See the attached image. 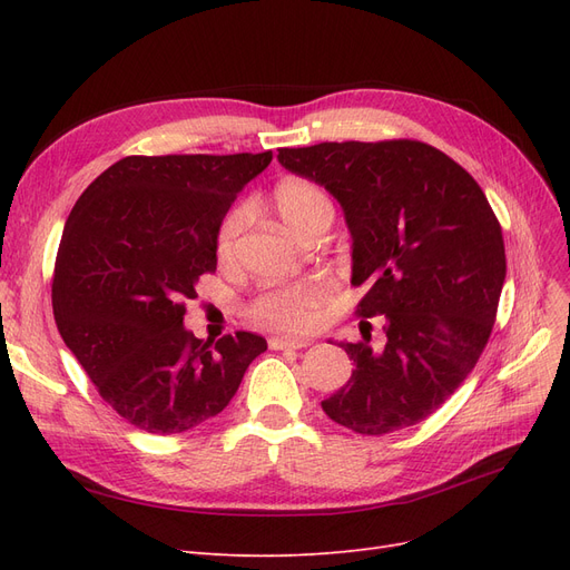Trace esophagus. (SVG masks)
<instances>
[{
    "mask_svg": "<svg viewBox=\"0 0 570 570\" xmlns=\"http://www.w3.org/2000/svg\"><path fill=\"white\" fill-rule=\"evenodd\" d=\"M308 340H295V337H271L268 347L271 350H302L306 347Z\"/></svg>",
    "mask_w": 570,
    "mask_h": 570,
    "instance_id": "34e87169",
    "label": "esophagus"
}]
</instances>
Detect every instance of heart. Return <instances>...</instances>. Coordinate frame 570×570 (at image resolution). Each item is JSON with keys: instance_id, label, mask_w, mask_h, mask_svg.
Listing matches in <instances>:
<instances>
[{"instance_id": "obj_1", "label": "heart", "mask_w": 570, "mask_h": 570, "mask_svg": "<svg viewBox=\"0 0 570 570\" xmlns=\"http://www.w3.org/2000/svg\"><path fill=\"white\" fill-rule=\"evenodd\" d=\"M271 199L285 226L304 239L316 233L321 226H331L335 214L333 202L325 195V189L304 178L281 180L273 187ZM245 223V204H235L223 216L214 243L218 262H230L235 256ZM335 289V283L325 278V275H312V278H302L297 283L266 287L249 304V314L254 321L273 327V331L304 333L316 325L323 308L333 302Z\"/></svg>"}]
</instances>
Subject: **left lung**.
I'll list each match as a JSON object with an SVG mask.
<instances>
[{
	"label": "left lung",
	"instance_id": "8db88e82",
	"mask_svg": "<svg viewBox=\"0 0 570 570\" xmlns=\"http://www.w3.org/2000/svg\"><path fill=\"white\" fill-rule=\"evenodd\" d=\"M278 161L323 185L352 233L356 316H385L342 342L350 383L321 402L358 435H387L435 413L485 350L507 278L502 226L473 176L419 140L321 142L278 149Z\"/></svg>",
	"mask_w": 570,
	"mask_h": 570
}]
</instances>
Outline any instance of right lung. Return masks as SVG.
<instances>
[{
  "label": "right lung",
  "mask_w": 570,
  "mask_h": 570,
  "mask_svg": "<svg viewBox=\"0 0 570 570\" xmlns=\"http://www.w3.org/2000/svg\"><path fill=\"white\" fill-rule=\"evenodd\" d=\"M262 154L126 157L95 178L66 220L51 308L66 347L118 416L176 435L235 396L266 340L216 344L185 331L199 275L216 271V230Z\"/></svg>",
  "instance_id": "right-lung-1"
}]
</instances>
